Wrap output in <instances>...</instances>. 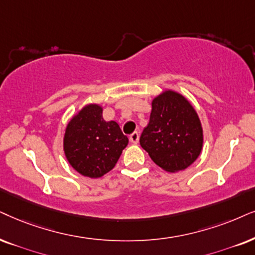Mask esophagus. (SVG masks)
I'll return each instance as SVG.
<instances>
[{"label": "esophagus", "instance_id": "34e87169", "mask_svg": "<svg viewBox=\"0 0 255 255\" xmlns=\"http://www.w3.org/2000/svg\"><path fill=\"white\" fill-rule=\"evenodd\" d=\"M138 138H140V135H138L137 131H134L129 135V140L131 143H137L138 142Z\"/></svg>", "mask_w": 255, "mask_h": 255}]
</instances>
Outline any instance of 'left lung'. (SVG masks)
<instances>
[{
  "label": "left lung",
  "instance_id": "1",
  "mask_svg": "<svg viewBox=\"0 0 255 255\" xmlns=\"http://www.w3.org/2000/svg\"><path fill=\"white\" fill-rule=\"evenodd\" d=\"M202 141L198 114L182 95L167 90L153 100L140 144L157 166L172 173L187 168L201 153Z\"/></svg>",
  "mask_w": 255,
  "mask_h": 255
}]
</instances>
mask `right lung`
<instances>
[{"label":"right lung","mask_w":255,"mask_h":255,"mask_svg":"<svg viewBox=\"0 0 255 255\" xmlns=\"http://www.w3.org/2000/svg\"><path fill=\"white\" fill-rule=\"evenodd\" d=\"M128 137L115 121H105L102 108L86 106L67 126L64 154L73 168L88 178H100L114 168Z\"/></svg>","instance_id":"add662e5"}]
</instances>
